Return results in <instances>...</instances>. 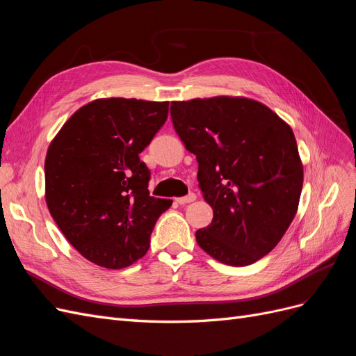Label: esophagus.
<instances>
[{"mask_svg": "<svg viewBox=\"0 0 356 356\" xmlns=\"http://www.w3.org/2000/svg\"><path fill=\"white\" fill-rule=\"evenodd\" d=\"M196 195H195V193H188V195L187 196H182V197H178L177 199V202L179 203V204H184V203H191V202H195L196 200Z\"/></svg>", "mask_w": 356, "mask_h": 356, "instance_id": "obj_1", "label": "esophagus"}]
</instances>
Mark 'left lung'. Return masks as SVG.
<instances>
[{
  "label": "left lung",
  "instance_id": "left-lung-1",
  "mask_svg": "<svg viewBox=\"0 0 356 356\" xmlns=\"http://www.w3.org/2000/svg\"><path fill=\"white\" fill-rule=\"evenodd\" d=\"M170 117L213 209L196 232L199 246L229 266L260 260L294 220L303 187L291 127L266 105L229 96L172 102Z\"/></svg>",
  "mask_w": 356,
  "mask_h": 356
}]
</instances>
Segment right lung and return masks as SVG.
Listing matches in <instances>:
<instances>
[{
	"instance_id": "right-lung-1",
	"label": "right lung",
	"mask_w": 356,
	"mask_h": 356,
	"mask_svg": "<svg viewBox=\"0 0 356 356\" xmlns=\"http://www.w3.org/2000/svg\"><path fill=\"white\" fill-rule=\"evenodd\" d=\"M169 102L98 99L71 115L44 163L46 202L68 242L89 261L123 268L143 258L172 200L149 196L139 159L165 124Z\"/></svg>"
}]
</instances>
